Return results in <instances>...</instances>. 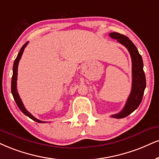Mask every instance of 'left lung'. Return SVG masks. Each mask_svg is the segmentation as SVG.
<instances>
[{"label": "left lung", "instance_id": "1", "mask_svg": "<svg viewBox=\"0 0 159 159\" xmlns=\"http://www.w3.org/2000/svg\"><path fill=\"white\" fill-rule=\"evenodd\" d=\"M111 38L116 39L119 43L127 48L132 59V89L127 98L126 104L119 113L113 114L111 117L116 119L125 118L133 113L139 106L146 88V78L143 70V60L136 46L127 37L117 32L110 33Z\"/></svg>", "mask_w": 159, "mask_h": 159}]
</instances>
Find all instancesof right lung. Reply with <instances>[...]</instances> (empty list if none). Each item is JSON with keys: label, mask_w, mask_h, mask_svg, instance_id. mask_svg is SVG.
<instances>
[{"label": "right lung", "mask_w": 159, "mask_h": 159, "mask_svg": "<svg viewBox=\"0 0 159 159\" xmlns=\"http://www.w3.org/2000/svg\"><path fill=\"white\" fill-rule=\"evenodd\" d=\"M28 43H25L22 46V48H20V52L18 53V54H17L16 59H15V62H14V65H13V74H12V77H11V93H12V96L14 97V99H15V102H16L17 105L18 106V107L20 108L22 112L24 113L25 116H29V118L32 119V120H34L35 121H37V122H39V123H44L46 122V121H40L39 120V119H36L34 116L31 114L28 111H27L26 109H25V107H24V105H23V104L22 102V100H21V99L20 98V96L18 94V93H17V68H18V63H19V61L20 60L21 57H22V54L23 53V51H24L25 48L26 47L27 45H28Z\"/></svg>", "instance_id": "obj_1"}]
</instances>
